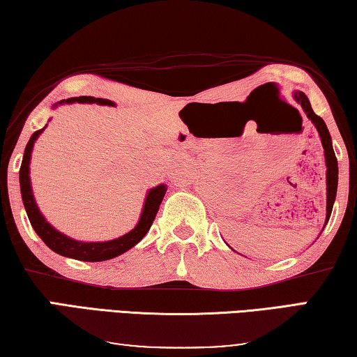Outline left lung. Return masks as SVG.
I'll use <instances>...</instances> for the list:
<instances>
[{
	"instance_id": "obj_1",
	"label": "left lung",
	"mask_w": 357,
	"mask_h": 357,
	"mask_svg": "<svg viewBox=\"0 0 357 357\" xmlns=\"http://www.w3.org/2000/svg\"><path fill=\"white\" fill-rule=\"evenodd\" d=\"M295 100L297 103H300L301 108L305 109L306 116L308 119H311V123L314 124V128L317 129V132H319L321 137V144L322 148H324V158H326V183H327V207H326V223H324V228L328 222V218H331V213H332V207H333V202H335V197H337V185H338V162H337V158H335V151H333V146H332V137L328 134V129L324 123V119L321 116H317V114L312 112L311 108V103L308 100V97L305 96V92L301 91H295L294 94Z\"/></svg>"
}]
</instances>
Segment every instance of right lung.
<instances>
[{"mask_svg": "<svg viewBox=\"0 0 357 357\" xmlns=\"http://www.w3.org/2000/svg\"><path fill=\"white\" fill-rule=\"evenodd\" d=\"M97 103V105H108L114 107L116 103L108 100V98H96V97H71L67 100L57 102L54 108L57 105H65V103ZM47 126V124H46ZM46 126L36 132H33L30 137L29 144L25 146L24 160H22L20 172H19V182H20V193H22V201H24L26 215H29V220L31 223L33 229H35L36 234L45 241V244L49 249L56 252V254L62 257H68V259L81 260V261H103L114 259V257L124 254L129 249H132L135 244H139L144 236L150 229L153 220H155L158 209H160V204L162 201L164 195L167 191V185H156L155 188L146 191V197L144 202V209H142L140 218L137 222L135 227L130 229L129 233L119 236L116 239L112 241H102V243H84V241H78L70 238V236L60 233L49 223L45 215H43L41 211L38 209V204L35 201V196H33L31 190V180H30V160H31V151L33 146H35V142L38 137L43 134V130L46 129Z\"/></svg>", "mask_w": 357, "mask_h": 357, "instance_id": "add662e5", "label": "right lung"}]
</instances>
